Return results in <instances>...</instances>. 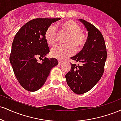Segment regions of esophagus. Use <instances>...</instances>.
Returning <instances> with one entry per match:
<instances>
[{"label": "esophagus", "instance_id": "1", "mask_svg": "<svg viewBox=\"0 0 121 121\" xmlns=\"http://www.w3.org/2000/svg\"><path fill=\"white\" fill-rule=\"evenodd\" d=\"M62 63H63V62L61 61H60V60L58 61V64H59V65H61Z\"/></svg>", "mask_w": 121, "mask_h": 121}]
</instances>
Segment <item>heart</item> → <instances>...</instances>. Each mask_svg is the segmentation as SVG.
Wrapping results in <instances>:
<instances>
[{
	"label": "heart",
	"mask_w": 121,
	"mask_h": 121,
	"mask_svg": "<svg viewBox=\"0 0 121 121\" xmlns=\"http://www.w3.org/2000/svg\"><path fill=\"white\" fill-rule=\"evenodd\" d=\"M63 31L69 34L67 42L65 45H58L51 51L53 57L59 60H64L71 56L75 52V47L78 49L82 48L86 43V34L82 31L79 24L72 20H67L60 24ZM45 39L49 45H54L57 41V30L53 26H51L47 28L45 33Z\"/></svg>",
	"instance_id": "obj_1"
}]
</instances>
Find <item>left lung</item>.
Wrapping results in <instances>:
<instances>
[{
  "mask_svg": "<svg viewBox=\"0 0 121 121\" xmlns=\"http://www.w3.org/2000/svg\"><path fill=\"white\" fill-rule=\"evenodd\" d=\"M88 32V37L82 49L70 59L81 64L71 63L70 70L65 75L66 82L73 92L84 94L93 87L100 80L104 72L107 58L105 40L95 26L80 19Z\"/></svg>",
  "mask_w": 121,
  "mask_h": 121,
  "instance_id": "obj_1",
  "label": "left lung"
}]
</instances>
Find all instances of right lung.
<instances>
[{
	"label": "right lung",
	"instance_id": "1",
	"mask_svg": "<svg viewBox=\"0 0 121 121\" xmlns=\"http://www.w3.org/2000/svg\"><path fill=\"white\" fill-rule=\"evenodd\" d=\"M60 19H33L24 24L15 36L9 61L17 81L28 91H35L41 88L51 69L58 64L56 59L45 57L49 48L45 33L51 24ZM39 59L43 61L39 62Z\"/></svg>",
	"mask_w": 121,
	"mask_h": 121
}]
</instances>
